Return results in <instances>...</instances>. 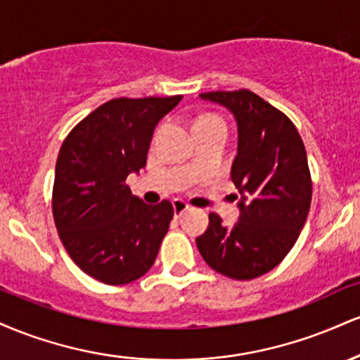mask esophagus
Returning <instances> with one entry per match:
<instances>
[{"label": "esophagus", "instance_id": "34e87169", "mask_svg": "<svg viewBox=\"0 0 360 360\" xmlns=\"http://www.w3.org/2000/svg\"><path fill=\"white\" fill-rule=\"evenodd\" d=\"M172 208H174L176 217H181V214H183L184 212H188L189 205L183 200H174V201H172Z\"/></svg>", "mask_w": 360, "mask_h": 360}]
</instances>
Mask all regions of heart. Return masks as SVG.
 <instances>
[{"label": "heart", "mask_w": 360, "mask_h": 360, "mask_svg": "<svg viewBox=\"0 0 360 360\" xmlns=\"http://www.w3.org/2000/svg\"><path fill=\"white\" fill-rule=\"evenodd\" d=\"M200 122H221V118H218V117H206V118H201Z\"/></svg>", "instance_id": "obj_1"}]
</instances>
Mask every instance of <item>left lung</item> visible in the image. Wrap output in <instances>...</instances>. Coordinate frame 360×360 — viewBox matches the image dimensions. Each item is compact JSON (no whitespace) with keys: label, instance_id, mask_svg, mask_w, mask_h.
Returning a JSON list of instances; mask_svg holds the SVG:
<instances>
[{"label":"left lung","instance_id":"left-lung-1","mask_svg":"<svg viewBox=\"0 0 360 360\" xmlns=\"http://www.w3.org/2000/svg\"><path fill=\"white\" fill-rule=\"evenodd\" d=\"M201 100L220 105L237 123L232 181L238 221L223 225L210 213L196 238L201 257L226 278L254 279L274 269L298 240L311 203L307 150L286 115L252 91H213Z\"/></svg>","mask_w":360,"mask_h":360}]
</instances>
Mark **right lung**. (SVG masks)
I'll return each mask as SVG.
<instances>
[{"instance_id":"obj_1","label":"right lung","mask_w":360,"mask_h":360,"mask_svg":"<svg viewBox=\"0 0 360 360\" xmlns=\"http://www.w3.org/2000/svg\"><path fill=\"white\" fill-rule=\"evenodd\" d=\"M183 96L118 98L88 115L62 143L52 212L74 262L105 284H127L150 269L174 210L146 205L125 184L147 164L157 123Z\"/></svg>"}]
</instances>
